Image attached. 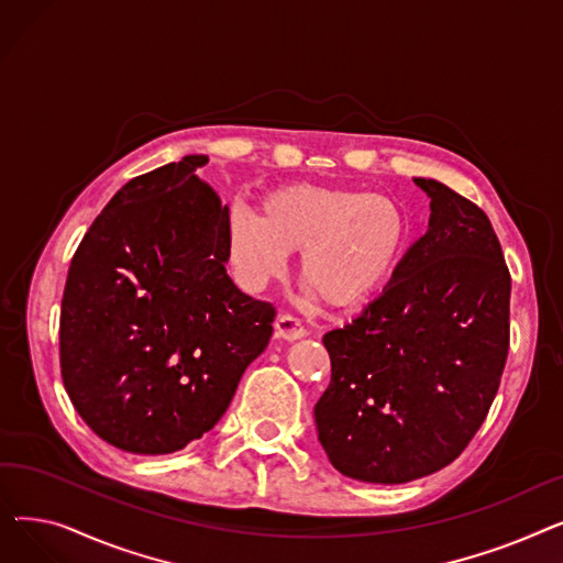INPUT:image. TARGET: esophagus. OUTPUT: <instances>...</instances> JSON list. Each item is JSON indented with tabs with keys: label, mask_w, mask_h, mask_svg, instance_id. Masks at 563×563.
Wrapping results in <instances>:
<instances>
[{
	"label": "esophagus",
	"mask_w": 563,
	"mask_h": 563,
	"mask_svg": "<svg viewBox=\"0 0 563 563\" xmlns=\"http://www.w3.org/2000/svg\"><path fill=\"white\" fill-rule=\"evenodd\" d=\"M276 335L287 342H294V340H301L306 335V329H303L301 319L291 317V314H280L276 319Z\"/></svg>",
	"instance_id": "esophagus-1"
}]
</instances>
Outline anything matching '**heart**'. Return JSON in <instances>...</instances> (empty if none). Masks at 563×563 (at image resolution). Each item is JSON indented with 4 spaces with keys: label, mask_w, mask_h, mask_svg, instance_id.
I'll return each mask as SVG.
<instances>
[{
    "label": "heart",
    "mask_w": 563,
    "mask_h": 563,
    "mask_svg": "<svg viewBox=\"0 0 563 563\" xmlns=\"http://www.w3.org/2000/svg\"><path fill=\"white\" fill-rule=\"evenodd\" d=\"M404 207L378 194L287 185L266 194L260 214L234 207L228 251L251 289L278 278L289 253L301 251L303 283L331 308H358L388 285L408 249Z\"/></svg>",
    "instance_id": "heart-1"
}]
</instances>
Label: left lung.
Masks as SVG:
<instances>
[{
	"label": "left lung",
	"instance_id": "8db88e82",
	"mask_svg": "<svg viewBox=\"0 0 563 563\" xmlns=\"http://www.w3.org/2000/svg\"><path fill=\"white\" fill-rule=\"evenodd\" d=\"M429 228L344 329L323 335L331 383L317 435L344 477L406 484L450 465L479 431L509 353L511 276L488 217L427 177Z\"/></svg>",
	"mask_w": 563,
	"mask_h": 563
}]
</instances>
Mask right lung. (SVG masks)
<instances>
[{
	"label": "right lung",
	"instance_id": "obj_1",
	"mask_svg": "<svg viewBox=\"0 0 563 563\" xmlns=\"http://www.w3.org/2000/svg\"><path fill=\"white\" fill-rule=\"evenodd\" d=\"M187 155L139 175L84 234L62 301V376L109 445L170 454L210 431L276 310L225 272L228 205Z\"/></svg>",
	"mask_w": 563,
	"mask_h": 563
}]
</instances>
